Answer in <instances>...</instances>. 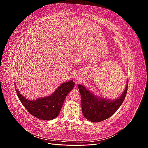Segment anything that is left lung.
Instances as JSON below:
<instances>
[{"label":"left lung","mask_w":148,"mask_h":148,"mask_svg":"<svg viewBox=\"0 0 148 148\" xmlns=\"http://www.w3.org/2000/svg\"><path fill=\"white\" fill-rule=\"evenodd\" d=\"M122 95L114 100L96 96L84 86L78 84L82 97V109L84 117L92 122H99L111 117L123 103L127 95L128 80Z\"/></svg>","instance_id":"obj_1"}]
</instances>
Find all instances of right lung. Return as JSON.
Segmentation results:
<instances>
[{
    "label": "right lung",
    "instance_id": "1",
    "mask_svg": "<svg viewBox=\"0 0 148 148\" xmlns=\"http://www.w3.org/2000/svg\"><path fill=\"white\" fill-rule=\"evenodd\" d=\"M75 85L73 80L62 83L52 95L31 101L22 96L16 89L20 102L34 117L41 120H51L59 114L67 95L72 90Z\"/></svg>",
    "mask_w": 148,
    "mask_h": 148
}]
</instances>
